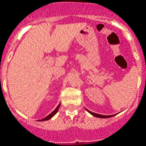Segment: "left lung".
I'll return each instance as SVG.
<instances>
[{"label":"left lung","instance_id":"8db88e82","mask_svg":"<svg viewBox=\"0 0 146 146\" xmlns=\"http://www.w3.org/2000/svg\"><path fill=\"white\" fill-rule=\"evenodd\" d=\"M88 112L90 113H91L93 116L94 117H101V118H107V117H113V115H109V116H106V115H101V114H98V113H93V112H90L89 110H87Z\"/></svg>","mask_w":146,"mask_h":146}]
</instances>
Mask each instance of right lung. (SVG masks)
Here are the masks:
<instances>
[{
	"label": "right lung",
	"instance_id": "obj_1",
	"mask_svg": "<svg viewBox=\"0 0 146 146\" xmlns=\"http://www.w3.org/2000/svg\"><path fill=\"white\" fill-rule=\"evenodd\" d=\"M60 104L57 107H56V109L54 111H52V113H50L49 115H48V116H47L46 117H44V118H43V119H41L40 121H46V120H48V119H50V118H51L52 117H53V116H54V115H55V114L57 113V111H58V110H59V108H60Z\"/></svg>",
	"mask_w": 146,
	"mask_h": 146
}]
</instances>
